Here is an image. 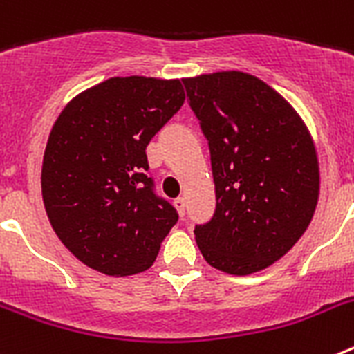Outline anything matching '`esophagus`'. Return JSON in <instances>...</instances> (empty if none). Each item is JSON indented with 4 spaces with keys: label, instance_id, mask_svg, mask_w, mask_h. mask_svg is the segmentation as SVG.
<instances>
[{
    "label": "esophagus",
    "instance_id": "34e87169",
    "mask_svg": "<svg viewBox=\"0 0 354 354\" xmlns=\"http://www.w3.org/2000/svg\"><path fill=\"white\" fill-rule=\"evenodd\" d=\"M175 209H177V212H179L180 218H184V214H186V200L184 198H177L174 202Z\"/></svg>",
    "mask_w": 354,
    "mask_h": 354
}]
</instances>
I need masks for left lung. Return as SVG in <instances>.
<instances>
[{
    "instance_id": "8db88e82",
    "label": "left lung",
    "mask_w": 354,
    "mask_h": 354,
    "mask_svg": "<svg viewBox=\"0 0 354 354\" xmlns=\"http://www.w3.org/2000/svg\"><path fill=\"white\" fill-rule=\"evenodd\" d=\"M209 142L216 211L196 225L200 252L228 274L257 273L305 234L319 198L314 140L277 90L241 71L186 77Z\"/></svg>"
}]
</instances>
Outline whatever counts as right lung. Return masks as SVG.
<instances>
[{
  "label": "right lung",
  "instance_id": "right-lung-1",
  "mask_svg": "<svg viewBox=\"0 0 354 354\" xmlns=\"http://www.w3.org/2000/svg\"><path fill=\"white\" fill-rule=\"evenodd\" d=\"M183 104L179 80L109 77L56 118L44 152V207L56 236L92 270H149L179 220L152 192L145 149Z\"/></svg>",
  "mask_w": 354,
  "mask_h": 354
}]
</instances>
